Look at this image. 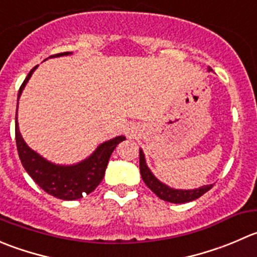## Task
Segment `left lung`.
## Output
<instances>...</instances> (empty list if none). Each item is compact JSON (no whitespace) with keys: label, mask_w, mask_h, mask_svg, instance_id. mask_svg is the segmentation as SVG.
Listing matches in <instances>:
<instances>
[{"label":"left lung","mask_w":257,"mask_h":257,"mask_svg":"<svg viewBox=\"0 0 257 257\" xmlns=\"http://www.w3.org/2000/svg\"><path fill=\"white\" fill-rule=\"evenodd\" d=\"M212 70L208 68V71ZM139 169H141L142 178H143L144 183L148 186L153 193H156L161 200L167 201V202L172 203H184L189 202V201L197 200L201 196L205 195L206 192L210 191L212 188L213 184H207V186H202L200 188L196 189H174L168 187L167 184L162 183L154 174L152 173L151 169L148 168L146 163V158H144V153L142 149H139Z\"/></svg>","instance_id":"left-lung-1"}]
</instances>
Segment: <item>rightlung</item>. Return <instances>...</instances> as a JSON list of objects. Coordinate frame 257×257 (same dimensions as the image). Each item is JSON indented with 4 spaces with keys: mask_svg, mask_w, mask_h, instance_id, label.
<instances>
[{
    "mask_svg": "<svg viewBox=\"0 0 257 257\" xmlns=\"http://www.w3.org/2000/svg\"><path fill=\"white\" fill-rule=\"evenodd\" d=\"M70 54H73V52H61V54L52 55L50 57L65 56V55ZM37 66L31 69L22 85L20 86L19 95H17V106H19V99L21 96L22 90L31 78L32 73L36 70ZM15 136H16L19 157L29 176L46 193L64 201L79 200V198L83 197V193H85V195L91 193L99 186V183L103 181L109 158H110L115 147L125 139V137L123 136L115 137L110 141L101 143L93 152V154H90L84 161L73 164V166H60V164H55L46 161L44 157L32 151L27 146L26 142L22 138L21 133H20L17 116L16 123H15Z\"/></svg>",
    "mask_w": 257,
    "mask_h": 257,
    "instance_id": "1",
    "label": "right lung"
}]
</instances>
